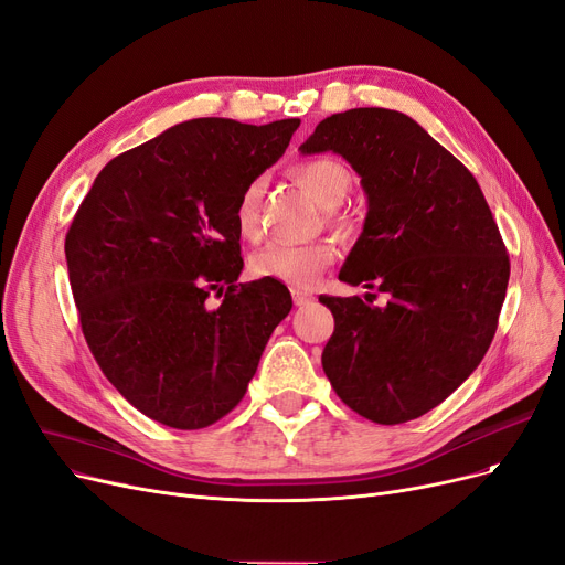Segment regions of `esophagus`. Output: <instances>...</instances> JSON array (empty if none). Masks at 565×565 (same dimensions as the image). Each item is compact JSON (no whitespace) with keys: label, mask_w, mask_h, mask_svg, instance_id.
Segmentation results:
<instances>
[{"label":"esophagus","mask_w":565,"mask_h":565,"mask_svg":"<svg viewBox=\"0 0 565 565\" xmlns=\"http://www.w3.org/2000/svg\"><path fill=\"white\" fill-rule=\"evenodd\" d=\"M292 302H296L298 307H307L313 302V296L307 290H292Z\"/></svg>","instance_id":"1"}]
</instances>
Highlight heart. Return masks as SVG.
Instances as JSON below:
<instances>
[{
  "mask_svg": "<svg viewBox=\"0 0 565 565\" xmlns=\"http://www.w3.org/2000/svg\"><path fill=\"white\" fill-rule=\"evenodd\" d=\"M298 182L326 207L328 222L339 231H349L347 216H341L334 207L343 203L351 186L353 175L349 166L332 157H311L296 166ZM260 201H263V180L256 178L244 184L235 203V226L244 239L260 237ZM337 249L328 239H318L309 244L290 242H269L265 247L252 254L249 273L256 279H275L290 288L313 286L326 269L334 263Z\"/></svg>",
  "mask_w": 565,
  "mask_h": 565,
  "instance_id": "obj_1",
  "label": "heart"
}]
</instances>
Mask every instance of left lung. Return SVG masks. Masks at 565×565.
<instances>
[{"label": "left lung", "mask_w": 565, "mask_h": 565, "mask_svg": "<svg viewBox=\"0 0 565 565\" xmlns=\"http://www.w3.org/2000/svg\"><path fill=\"white\" fill-rule=\"evenodd\" d=\"M300 150L341 154L370 199L339 279L376 292L318 298L334 316L323 372L366 420L420 418L471 376L494 339L510 258L492 210L469 168L397 110L330 115ZM379 291L385 308L373 307Z\"/></svg>", "instance_id": "obj_1"}]
</instances>
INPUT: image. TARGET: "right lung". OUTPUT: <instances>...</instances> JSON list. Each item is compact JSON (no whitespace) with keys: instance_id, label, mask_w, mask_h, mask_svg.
I'll use <instances>...</instances> for the list:
<instances>
[{"instance_id":"right-lung-1","label":"right lung","mask_w":565,"mask_h":565,"mask_svg":"<svg viewBox=\"0 0 565 565\" xmlns=\"http://www.w3.org/2000/svg\"><path fill=\"white\" fill-rule=\"evenodd\" d=\"M300 119L182 121L115 157L83 199L64 252L87 347L147 418L203 429L244 397L292 302L281 281L237 284L235 203ZM214 291L225 300L209 305Z\"/></svg>"}]
</instances>
